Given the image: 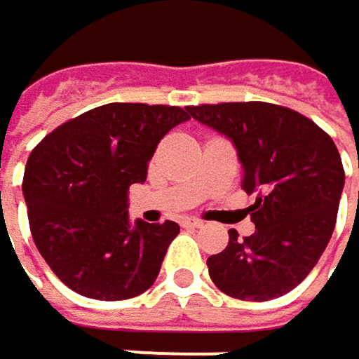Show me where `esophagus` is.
<instances>
[{
    "label": "esophagus",
    "instance_id": "esophagus-1",
    "mask_svg": "<svg viewBox=\"0 0 359 359\" xmlns=\"http://www.w3.org/2000/svg\"><path fill=\"white\" fill-rule=\"evenodd\" d=\"M182 226H184V228H201L203 222H201L199 217H184V219H182Z\"/></svg>",
    "mask_w": 359,
    "mask_h": 359
}]
</instances>
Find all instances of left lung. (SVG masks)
<instances>
[{"label":"left lung","mask_w":359,"mask_h":359,"mask_svg":"<svg viewBox=\"0 0 359 359\" xmlns=\"http://www.w3.org/2000/svg\"><path fill=\"white\" fill-rule=\"evenodd\" d=\"M189 114L232 142L255 232L230 230L208 259L212 281L238 300L265 302L312 271L335 230L345 172L333 140L310 118L269 102L189 107Z\"/></svg>","instance_id":"1"}]
</instances>
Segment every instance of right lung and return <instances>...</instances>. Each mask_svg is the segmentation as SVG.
Segmentation results:
<instances>
[{
    "instance_id": "right-lung-1",
    "label": "right lung",
    "mask_w": 359,
    "mask_h": 359,
    "mask_svg": "<svg viewBox=\"0 0 359 359\" xmlns=\"http://www.w3.org/2000/svg\"><path fill=\"white\" fill-rule=\"evenodd\" d=\"M187 109L111 102L80 114L32 149L22 193L34 245L67 287L127 300L156 281L177 222L129 219V187L144 182L160 140Z\"/></svg>"
}]
</instances>
